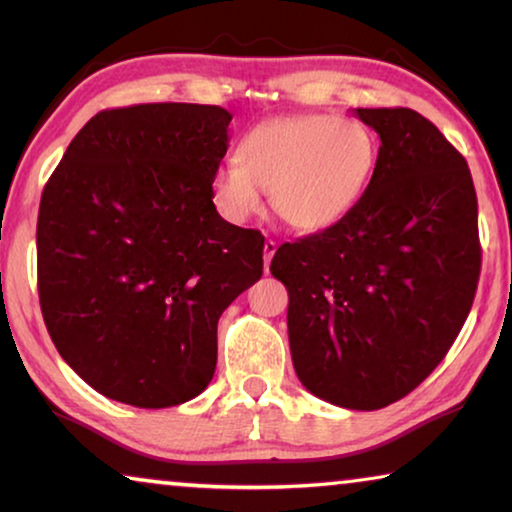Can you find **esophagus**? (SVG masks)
<instances>
[{"label":"esophagus","mask_w":512,"mask_h":512,"mask_svg":"<svg viewBox=\"0 0 512 512\" xmlns=\"http://www.w3.org/2000/svg\"><path fill=\"white\" fill-rule=\"evenodd\" d=\"M275 251H277V242H272V240L265 242V247H263V263H265V272H268V268H270V261H272V256H275Z\"/></svg>","instance_id":"34e87169"}]
</instances>
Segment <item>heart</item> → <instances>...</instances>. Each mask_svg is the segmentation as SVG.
<instances>
[{
    "mask_svg": "<svg viewBox=\"0 0 512 512\" xmlns=\"http://www.w3.org/2000/svg\"><path fill=\"white\" fill-rule=\"evenodd\" d=\"M375 165L368 125L335 114L282 116L242 137L235 160L212 172L209 195L223 219L244 223L263 209L265 191L286 226L321 233L354 212Z\"/></svg>",
    "mask_w": 512,
    "mask_h": 512,
    "instance_id": "heart-1",
    "label": "heart"
}]
</instances>
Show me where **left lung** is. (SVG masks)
Here are the masks:
<instances>
[{
    "label": "left lung",
    "mask_w": 512,
    "mask_h": 512,
    "mask_svg": "<svg viewBox=\"0 0 512 512\" xmlns=\"http://www.w3.org/2000/svg\"><path fill=\"white\" fill-rule=\"evenodd\" d=\"M380 135L370 186L338 226L270 263L289 291L298 380L321 401L380 410L445 359L471 312L482 251L466 160L412 109H354Z\"/></svg>",
    "instance_id": "8db88e82"
}]
</instances>
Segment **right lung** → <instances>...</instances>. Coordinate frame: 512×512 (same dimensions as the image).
Wrapping results in <instances>:
<instances>
[{"label":"right lung","mask_w":512,"mask_h":512,"mask_svg":"<svg viewBox=\"0 0 512 512\" xmlns=\"http://www.w3.org/2000/svg\"><path fill=\"white\" fill-rule=\"evenodd\" d=\"M230 121L212 104L100 111L41 195V314L69 368L111 401L202 394L219 317L263 275V235L221 219L209 195Z\"/></svg>","instance_id":"obj_1"}]
</instances>
